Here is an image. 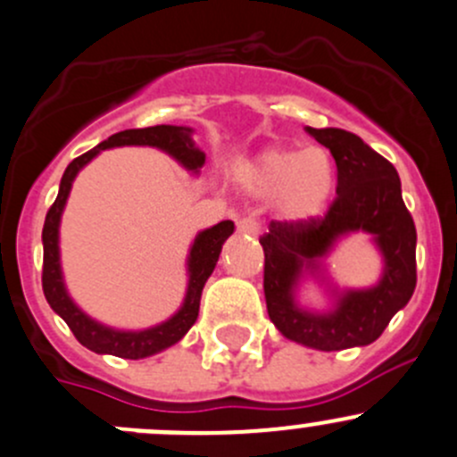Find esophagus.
<instances>
[{
    "mask_svg": "<svg viewBox=\"0 0 457 457\" xmlns=\"http://www.w3.org/2000/svg\"><path fill=\"white\" fill-rule=\"evenodd\" d=\"M237 229L241 234H250V237H256L261 229L259 220L254 219V216H243V219L237 220Z\"/></svg>",
    "mask_w": 457,
    "mask_h": 457,
    "instance_id": "34e87169",
    "label": "esophagus"
}]
</instances>
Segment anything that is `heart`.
<instances>
[{"label":"heart","instance_id":"obj_1","mask_svg":"<svg viewBox=\"0 0 457 457\" xmlns=\"http://www.w3.org/2000/svg\"><path fill=\"white\" fill-rule=\"evenodd\" d=\"M237 183L254 196L274 194V210L287 223L319 216L335 187V162L321 147L272 145L234 167Z\"/></svg>","mask_w":457,"mask_h":457}]
</instances>
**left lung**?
<instances>
[{
  "instance_id": "8db88e82",
  "label": "left lung",
  "mask_w": 457,
  "mask_h": 457,
  "mask_svg": "<svg viewBox=\"0 0 457 457\" xmlns=\"http://www.w3.org/2000/svg\"><path fill=\"white\" fill-rule=\"evenodd\" d=\"M310 136L330 149L337 165V198L323 219L305 223H270L259 238L265 252L263 290L268 314L283 337L317 351L369 346L384 332L397 310L413 296L418 232L402 201L397 170L351 131L312 129ZM374 234L383 252L385 272L373 288L337 293L328 313H310L294 301L303 271H316L318 261L341 236Z\"/></svg>"
}]
</instances>
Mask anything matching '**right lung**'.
<instances>
[{"label": "right lung", "instance_id": "add662e5", "mask_svg": "<svg viewBox=\"0 0 457 457\" xmlns=\"http://www.w3.org/2000/svg\"><path fill=\"white\" fill-rule=\"evenodd\" d=\"M194 131L189 127H174V125H156L147 127V129H127L120 134H113L93 147L91 152L82 154L75 158L69 167H66L64 176L60 180V192H57L55 203L48 210L46 220H44L42 229V243H44V268H42V287L44 296H46L48 305L60 314L75 335V339L87 346L88 351L97 353V355H116L125 357V360H143V357L156 355V353L165 351V348L174 346L187 335L189 328L194 326L198 317V308H201V295L205 281L210 274L214 272L216 261H219L223 243L232 237L234 223L232 220H220L219 225L210 229H203L192 243V250L187 256V292H185V301L179 308L174 317L167 321L158 323V326L147 328V330H116V328L102 326L96 319L84 314L73 299L69 296L64 286V277H62L60 265V219L64 212L66 198L71 194V185H73L75 176L82 170L87 162H91L102 149L111 147H125V145H138V147H156L161 152L170 154L174 161H179L185 170L198 174L203 165H205V154L194 145L192 140Z\"/></svg>", "mask_w": 457, "mask_h": 457}]
</instances>
